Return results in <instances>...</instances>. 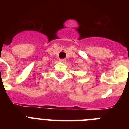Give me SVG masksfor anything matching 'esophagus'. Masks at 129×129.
<instances>
[{"label":"esophagus","mask_w":129,"mask_h":129,"mask_svg":"<svg viewBox=\"0 0 129 129\" xmlns=\"http://www.w3.org/2000/svg\"><path fill=\"white\" fill-rule=\"evenodd\" d=\"M59 61H60V62H61V63H65L66 61V60L65 59H59Z\"/></svg>","instance_id":"1"}]
</instances>
